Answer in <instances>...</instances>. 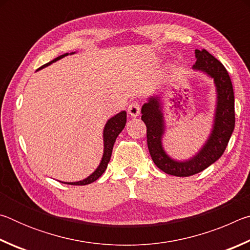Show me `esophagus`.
<instances>
[{
	"instance_id": "esophagus-1",
	"label": "esophagus",
	"mask_w": 250,
	"mask_h": 250,
	"mask_svg": "<svg viewBox=\"0 0 250 250\" xmlns=\"http://www.w3.org/2000/svg\"><path fill=\"white\" fill-rule=\"evenodd\" d=\"M140 104L137 101H133V103H131L128 107V112L131 117H138L140 115Z\"/></svg>"
}]
</instances>
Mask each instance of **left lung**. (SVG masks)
Returning a JSON list of instances; mask_svg holds the SVG:
<instances>
[{"label": "left lung", "instance_id": "1", "mask_svg": "<svg viewBox=\"0 0 250 250\" xmlns=\"http://www.w3.org/2000/svg\"><path fill=\"white\" fill-rule=\"evenodd\" d=\"M193 69L201 70L214 79L217 92L216 111L208 140L196 155L188 161H175L162 146L164 120L159 97H151L142 105L141 119L146 125V142L151 158L160 170L174 176H191L204 171L221 158L235 128V98L229 75L221 62L206 49L195 50Z\"/></svg>", "mask_w": 250, "mask_h": 250}]
</instances>
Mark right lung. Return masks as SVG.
I'll use <instances>...</instances> for the list:
<instances>
[{"mask_svg":"<svg viewBox=\"0 0 250 250\" xmlns=\"http://www.w3.org/2000/svg\"><path fill=\"white\" fill-rule=\"evenodd\" d=\"M73 54V53H71ZM68 54H64L62 56H58L57 58H55L54 61L47 62L41 67L40 69L44 68V67L48 66L52 64L54 62H57L59 59L67 56ZM126 122V112L125 111H121L116 115L115 117L110 118V119L107 121V124L104 125V155L103 159H101V162L99 164V167L96 168V171L92 173L91 175H89L87 179H84L83 181L79 182H64L65 184H69V185H87L90 184L92 182H95L96 180H98L99 177L103 175V173L105 171L107 168V166L110 161V158H111V153H112V149H113V145H115L116 139L119 133L124 130L125 125Z\"/></svg>","mask_w":250,"mask_h":250,"instance_id":"1","label":"right lung"}]
</instances>
